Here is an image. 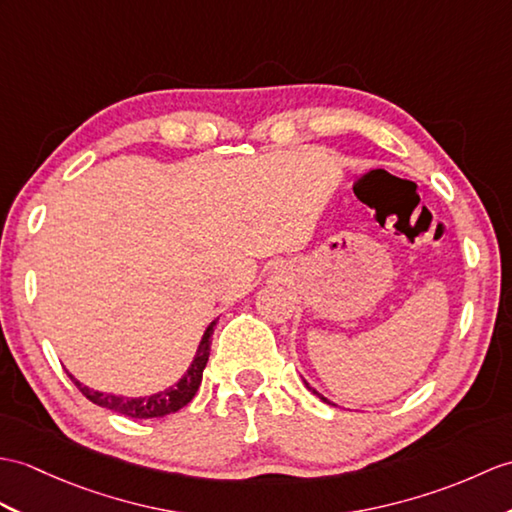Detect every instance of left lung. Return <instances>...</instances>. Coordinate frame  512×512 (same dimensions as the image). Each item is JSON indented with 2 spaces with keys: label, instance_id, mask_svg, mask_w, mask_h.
<instances>
[{
  "label": "left lung",
  "instance_id": "left-lung-1",
  "mask_svg": "<svg viewBox=\"0 0 512 512\" xmlns=\"http://www.w3.org/2000/svg\"><path fill=\"white\" fill-rule=\"evenodd\" d=\"M307 388H310V384H307ZM310 390H312V392H314V395H316V397H320V399H323V401H327V399H325V397H323V395H318V392H316V390H314V388H310ZM327 403H329V401H327Z\"/></svg>",
  "mask_w": 512,
  "mask_h": 512
}]
</instances>
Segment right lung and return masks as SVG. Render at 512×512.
Returning a JSON list of instances; mask_svg holds the SVG:
<instances>
[{"instance_id":"right-lung-1","label":"right lung","mask_w":512,"mask_h":512,"mask_svg":"<svg viewBox=\"0 0 512 512\" xmlns=\"http://www.w3.org/2000/svg\"><path fill=\"white\" fill-rule=\"evenodd\" d=\"M213 327H216V320L207 327L205 336L200 340V347L196 358L189 366V371L181 377V382L174 384L172 388L159 392V395L152 397H139V399H128V397H115V395H104V392L91 390L87 386H82L78 379L71 377V382L76 384V388L85 395L89 401H93L95 406L109 408L117 414H124V417L130 419H157V417H165V414L178 412L181 408H185L189 401L194 399L196 390L202 382V371H205L207 360H209V351H211V336H213Z\"/></svg>"}]
</instances>
